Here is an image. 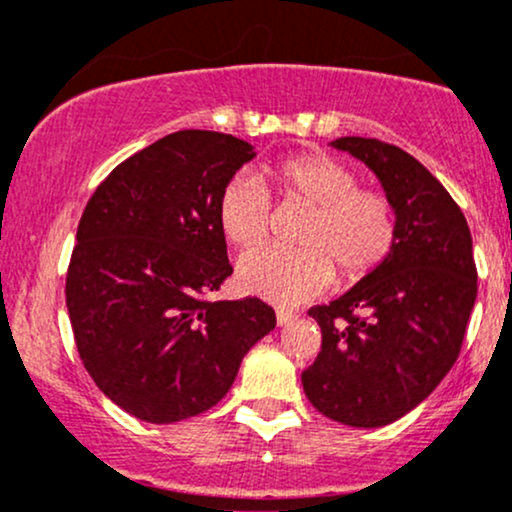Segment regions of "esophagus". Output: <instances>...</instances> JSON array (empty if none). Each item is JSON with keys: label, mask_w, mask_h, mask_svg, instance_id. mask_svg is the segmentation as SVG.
Listing matches in <instances>:
<instances>
[{"label": "esophagus", "mask_w": 512, "mask_h": 512, "mask_svg": "<svg viewBox=\"0 0 512 512\" xmlns=\"http://www.w3.org/2000/svg\"><path fill=\"white\" fill-rule=\"evenodd\" d=\"M293 313H289V310H276V325H289V322H293Z\"/></svg>", "instance_id": "34e87169"}]
</instances>
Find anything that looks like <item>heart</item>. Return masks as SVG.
Listing matches in <instances>:
<instances>
[{
  "instance_id": "heart-1",
  "label": "heart",
  "mask_w": 512,
  "mask_h": 512,
  "mask_svg": "<svg viewBox=\"0 0 512 512\" xmlns=\"http://www.w3.org/2000/svg\"><path fill=\"white\" fill-rule=\"evenodd\" d=\"M262 181L284 202L310 207L298 243L303 248L250 250L238 264V286L276 305L320 296L342 274L361 281L397 243V209L385 192L358 187V175L327 154H298L262 170ZM264 184V185H265ZM263 185V186H264ZM257 178H233L219 197V226L238 248L269 236L272 197Z\"/></svg>"
}]
</instances>
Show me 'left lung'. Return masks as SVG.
I'll use <instances>...</instances> for the list:
<instances>
[{"label":"left lung","instance_id":"obj_1","mask_svg":"<svg viewBox=\"0 0 512 512\" xmlns=\"http://www.w3.org/2000/svg\"><path fill=\"white\" fill-rule=\"evenodd\" d=\"M332 146L378 175L399 231L373 274L308 310L322 346L301 380L327 419L378 428L424 402L460 356L477 301L472 233L450 192L399 146L373 137H342Z\"/></svg>","mask_w":512,"mask_h":512}]
</instances>
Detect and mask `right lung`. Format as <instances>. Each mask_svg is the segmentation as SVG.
Wrapping results in <instances>:
<instances>
[{
	"mask_svg": "<svg viewBox=\"0 0 512 512\" xmlns=\"http://www.w3.org/2000/svg\"><path fill=\"white\" fill-rule=\"evenodd\" d=\"M252 156L233 134H168L96 187L76 228L64 286L76 351L103 395L149 424L221 402L276 325L260 298H211L233 274L219 197Z\"/></svg>",
	"mask_w": 512,
	"mask_h": 512,
	"instance_id": "add662e5",
	"label": "right lung"
}]
</instances>
